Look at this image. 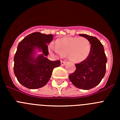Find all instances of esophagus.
<instances>
[{
	"label": "esophagus",
	"instance_id": "esophagus-1",
	"mask_svg": "<svg viewBox=\"0 0 120 120\" xmlns=\"http://www.w3.org/2000/svg\"><path fill=\"white\" fill-rule=\"evenodd\" d=\"M65 64H66V62H65V61H61V65H62V66H63V65H65Z\"/></svg>",
	"mask_w": 120,
	"mask_h": 120
}]
</instances>
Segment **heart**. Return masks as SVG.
<instances>
[{"mask_svg": "<svg viewBox=\"0 0 120 120\" xmlns=\"http://www.w3.org/2000/svg\"><path fill=\"white\" fill-rule=\"evenodd\" d=\"M49 49L60 56L67 55L68 59L73 62H80L89 55L91 45L84 37H64L58 39L56 44H50Z\"/></svg>", "mask_w": 120, "mask_h": 120, "instance_id": "b5f03b06", "label": "heart"}]
</instances>
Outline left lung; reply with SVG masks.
Segmentation results:
<instances>
[{
	"label": "left lung",
	"mask_w": 120,
	"mask_h": 120,
	"mask_svg": "<svg viewBox=\"0 0 120 120\" xmlns=\"http://www.w3.org/2000/svg\"><path fill=\"white\" fill-rule=\"evenodd\" d=\"M91 44V50L84 61L75 64L76 69L69 75V79L76 87L90 90L98 85L106 73V56L103 45L96 37L80 34Z\"/></svg>",
	"instance_id": "left-lung-1"
}]
</instances>
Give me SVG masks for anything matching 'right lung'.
I'll return each mask as SVG.
<instances>
[{"mask_svg":"<svg viewBox=\"0 0 120 120\" xmlns=\"http://www.w3.org/2000/svg\"><path fill=\"white\" fill-rule=\"evenodd\" d=\"M53 35L34 32L26 36L19 43L15 54L14 72L18 81L25 87L37 89L48 82L53 70L61 65L59 60L51 61L46 58L49 54L47 44L53 40ZM35 48L42 54L34 58Z\"/></svg>","mask_w":120,"mask_h":120,"instance_id":"right-lung-1","label":"right lung"}]
</instances>
